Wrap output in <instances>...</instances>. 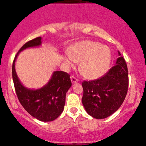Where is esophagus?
Listing matches in <instances>:
<instances>
[{
  "mask_svg": "<svg viewBox=\"0 0 146 146\" xmlns=\"http://www.w3.org/2000/svg\"><path fill=\"white\" fill-rule=\"evenodd\" d=\"M71 82H73V83L77 82L79 81L78 79L76 77L73 76V75H71Z\"/></svg>",
  "mask_w": 146,
  "mask_h": 146,
  "instance_id": "obj_1",
  "label": "esophagus"
}]
</instances>
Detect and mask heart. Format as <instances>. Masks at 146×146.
<instances>
[{
  "label": "heart",
  "instance_id": "obj_1",
  "mask_svg": "<svg viewBox=\"0 0 146 146\" xmlns=\"http://www.w3.org/2000/svg\"><path fill=\"white\" fill-rule=\"evenodd\" d=\"M69 57H65L64 63L68 67L80 62L79 69L88 78H97L106 71L110 62L108 46L93 41H84L73 45L68 50Z\"/></svg>",
  "mask_w": 146,
  "mask_h": 146
}]
</instances>
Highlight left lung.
Listing matches in <instances>:
<instances>
[{
	"label": "left lung",
	"mask_w": 146,
	"mask_h": 146,
	"mask_svg": "<svg viewBox=\"0 0 146 146\" xmlns=\"http://www.w3.org/2000/svg\"><path fill=\"white\" fill-rule=\"evenodd\" d=\"M82 87V101L88 115L99 119L111 115L121 106L128 92V71L124 58H117L116 64L102 78L84 81Z\"/></svg>",
	"instance_id": "left-lung-1"
}]
</instances>
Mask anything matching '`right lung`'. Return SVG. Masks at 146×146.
<instances>
[{"label": "right lung", "mask_w": 146, "mask_h": 146, "mask_svg": "<svg viewBox=\"0 0 146 146\" xmlns=\"http://www.w3.org/2000/svg\"><path fill=\"white\" fill-rule=\"evenodd\" d=\"M40 44L41 37H37L20 48L13 62L12 78L16 95L23 108L40 121H51L62 113L66 93L71 86L70 75L64 71H55L47 84L40 89L31 90L23 86L15 70V61L19 52Z\"/></svg>", "instance_id": "add662e5"}]
</instances>
